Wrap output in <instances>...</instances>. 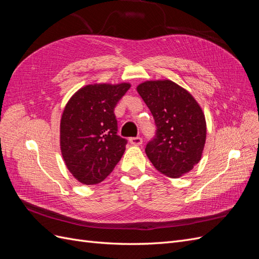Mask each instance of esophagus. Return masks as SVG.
<instances>
[{
  "label": "esophagus",
  "mask_w": 259,
  "mask_h": 259,
  "mask_svg": "<svg viewBox=\"0 0 259 259\" xmlns=\"http://www.w3.org/2000/svg\"><path fill=\"white\" fill-rule=\"evenodd\" d=\"M130 143L134 146H140L143 144V138L142 137H132V138H130Z\"/></svg>",
  "instance_id": "1"
}]
</instances>
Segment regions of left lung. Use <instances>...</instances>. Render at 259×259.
<instances>
[{
	"instance_id": "left-lung-1",
	"label": "left lung",
	"mask_w": 259,
	"mask_h": 259,
	"mask_svg": "<svg viewBox=\"0 0 259 259\" xmlns=\"http://www.w3.org/2000/svg\"><path fill=\"white\" fill-rule=\"evenodd\" d=\"M137 92L151 111L155 136L146 154L160 173L178 178L201 160L206 139V122L191 94L169 80L146 81Z\"/></svg>"
}]
</instances>
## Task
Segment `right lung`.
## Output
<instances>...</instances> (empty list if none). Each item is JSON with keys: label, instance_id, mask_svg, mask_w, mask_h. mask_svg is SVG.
<instances>
[{"label": "right lung", "instance_id": "obj_1", "mask_svg": "<svg viewBox=\"0 0 259 259\" xmlns=\"http://www.w3.org/2000/svg\"><path fill=\"white\" fill-rule=\"evenodd\" d=\"M130 83L92 84L67 103L60 121V149L66 166L84 185H95L111 173L127 140L117 135L114 108Z\"/></svg>", "mask_w": 259, "mask_h": 259}]
</instances>
